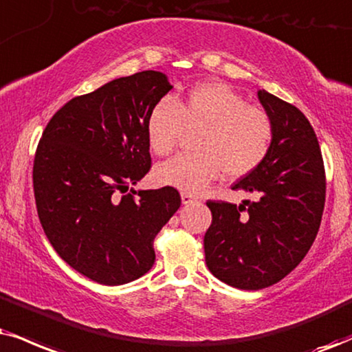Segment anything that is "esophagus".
Instances as JSON below:
<instances>
[{
    "mask_svg": "<svg viewBox=\"0 0 352 352\" xmlns=\"http://www.w3.org/2000/svg\"><path fill=\"white\" fill-rule=\"evenodd\" d=\"M181 199H183V204L184 206H189V204H192V202H196L197 199L192 196V194H188V192H183L181 194Z\"/></svg>",
    "mask_w": 352,
    "mask_h": 352,
    "instance_id": "34e87169",
    "label": "esophagus"
}]
</instances>
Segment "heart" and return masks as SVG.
<instances>
[{
  "label": "heart",
  "instance_id": "obj_1",
  "mask_svg": "<svg viewBox=\"0 0 352 352\" xmlns=\"http://www.w3.org/2000/svg\"><path fill=\"white\" fill-rule=\"evenodd\" d=\"M184 125L206 127L197 140L199 153H181L158 164L155 179L188 194L201 192L223 171L230 177L248 175L264 162L274 135L266 111L219 81H206L151 107L146 119L151 150L160 156L171 153Z\"/></svg>",
  "mask_w": 352,
  "mask_h": 352
}]
</instances>
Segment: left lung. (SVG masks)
I'll use <instances>...</instances> for the list:
<instances>
[{
	"mask_svg": "<svg viewBox=\"0 0 352 352\" xmlns=\"http://www.w3.org/2000/svg\"><path fill=\"white\" fill-rule=\"evenodd\" d=\"M271 117L272 145L264 162L232 189L253 202H207L212 223L204 236L206 264L232 287L258 290L284 279L309 253L322 223L324 166L309 119L292 104L259 89Z\"/></svg>",
	"mask_w": 352,
	"mask_h": 352,
	"instance_id": "1",
	"label": "left lung"
}]
</instances>
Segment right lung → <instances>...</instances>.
Segmentation results:
<instances>
[{"mask_svg": "<svg viewBox=\"0 0 352 352\" xmlns=\"http://www.w3.org/2000/svg\"><path fill=\"white\" fill-rule=\"evenodd\" d=\"M171 88L162 72L117 78L65 104L38 142L32 179L43 232L63 261L99 284L146 274L156 233L181 206L169 186L132 188L151 164L146 119Z\"/></svg>", "mask_w": 352, "mask_h": 352, "instance_id": "1", "label": "right lung"}]
</instances>
